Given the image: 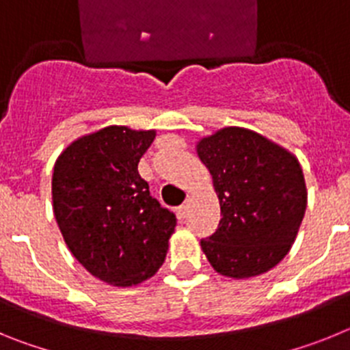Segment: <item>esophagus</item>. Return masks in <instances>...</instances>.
<instances>
[{
  "label": "esophagus",
  "instance_id": "1",
  "mask_svg": "<svg viewBox=\"0 0 350 350\" xmlns=\"http://www.w3.org/2000/svg\"><path fill=\"white\" fill-rule=\"evenodd\" d=\"M177 212H178V217H180L182 221H184V219L187 217V212H189V203L185 202L184 205H180V206H178V210H177Z\"/></svg>",
  "mask_w": 350,
  "mask_h": 350
}]
</instances>
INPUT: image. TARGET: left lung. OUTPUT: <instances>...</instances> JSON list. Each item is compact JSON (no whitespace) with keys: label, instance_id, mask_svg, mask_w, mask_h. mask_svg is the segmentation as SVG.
I'll use <instances>...</instances> for the list:
<instances>
[{"label":"left lung","instance_id":"8db88e82","mask_svg":"<svg viewBox=\"0 0 350 350\" xmlns=\"http://www.w3.org/2000/svg\"><path fill=\"white\" fill-rule=\"evenodd\" d=\"M221 203L215 233L202 240L217 273L247 279L279 265L298 234L307 187L298 159L265 137L224 128L198 144Z\"/></svg>","mask_w":350,"mask_h":350}]
</instances>
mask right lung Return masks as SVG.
Listing matches in <instances>:
<instances>
[{"label": "right lung", "mask_w": 350, "mask_h": 350, "mask_svg": "<svg viewBox=\"0 0 350 350\" xmlns=\"http://www.w3.org/2000/svg\"><path fill=\"white\" fill-rule=\"evenodd\" d=\"M156 131L108 126L57 157L54 215L71 254L96 279L128 287L165 262L177 217L150 196L138 173Z\"/></svg>", "instance_id": "right-lung-1"}]
</instances>
